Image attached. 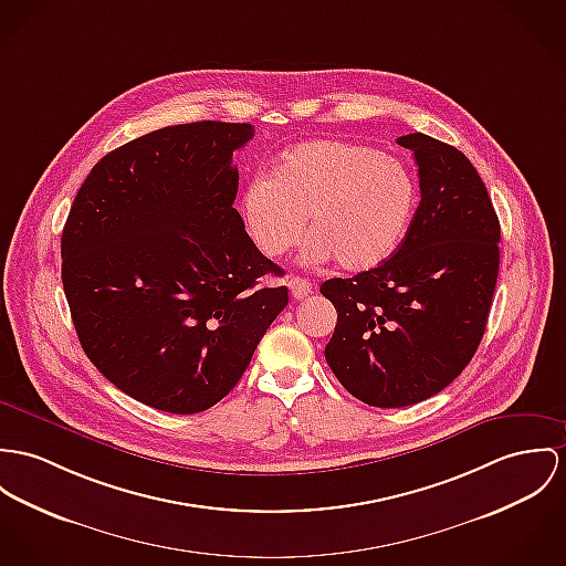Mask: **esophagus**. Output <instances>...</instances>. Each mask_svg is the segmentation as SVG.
<instances>
[{
    "label": "esophagus",
    "instance_id": "34e87169",
    "mask_svg": "<svg viewBox=\"0 0 566 566\" xmlns=\"http://www.w3.org/2000/svg\"><path fill=\"white\" fill-rule=\"evenodd\" d=\"M289 289H291V293H293L295 300H304V297H307V295L312 293V284H310L307 280H304V277H300V275L289 277Z\"/></svg>",
    "mask_w": 566,
    "mask_h": 566
}]
</instances>
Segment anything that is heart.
<instances>
[{"label": "heart", "instance_id": "obj_1", "mask_svg": "<svg viewBox=\"0 0 566 566\" xmlns=\"http://www.w3.org/2000/svg\"><path fill=\"white\" fill-rule=\"evenodd\" d=\"M418 207L416 176L400 159L340 139H312L277 157L241 193V218L262 254L307 241L305 262L336 259L366 271L390 259Z\"/></svg>", "mask_w": 566, "mask_h": 566}]
</instances>
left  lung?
<instances>
[{
  "label": "left lung",
  "instance_id": "8db88e82",
  "mask_svg": "<svg viewBox=\"0 0 566 566\" xmlns=\"http://www.w3.org/2000/svg\"><path fill=\"white\" fill-rule=\"evenodd\" d=\"M418 164L420 205L388 261L321 284L338 323L325 359L366 405L436 396L470 364L500 271V221L476 168L424 133L396 139Z\"/></svg>",
  "mask_w": 566,
  "mask_h": 566
}]
</instances>
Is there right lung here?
<instances>
[{
    "label": "right lung",
    "instance_id": "add662e5",
    "mask_svg": "<svg viewBox=\"0 0 566 566\" xmlns=\"http://www.w3.org/2000/svg\"><path fill=\"white\" fill-rule=\"evenodd\" d=\"M252 125L189 123L105 155L62 232V284L87 359L118 390L198 413L237 386L289 304L284 271L239 211L234 150Z\"/></svg>",
    "mask_w": 566,
    "mask_h": 566
}]
</instances>
